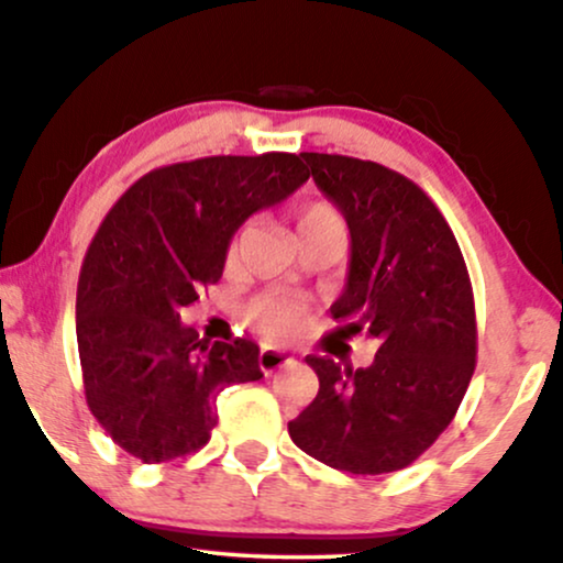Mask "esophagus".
Listing matches in <instances>:
<instances>
[{"mask_svg":"<svg viewBox=\"0 0 563 563\" xmlns=\"http://www.w3.org/2000/svg\"><path fill=\"white\" fill-rule=\"evenodd\" d=\"M290 361H294L290 355H286L283 351H273V347H265V351L260 353V368L265 374H275L277 368L288 366Z\"/></svg>","mask_w":563,"mask_h":563,"instance_id":"1","label":"esophagus"}]
</instances>
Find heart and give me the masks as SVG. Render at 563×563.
I'll list each match as a JSON object with an SVG mask.
<instances>
[{
	"instance_id": "heart-1",
	"label": "heart",
	"mask_w": 563,
	"mask_h": 563,
	"mask_svg": "<svg viewBox=\"0 0 563 563\" xmlns=\"http://www.w3.org/2000/svg\"><path fill=\"white\" fill-rule=\"evenodd\" d=\"M294 220L301 244L314 236H322V233H345L343 216H340V210L334 208L332 202H327V199H309V202H301L294 210ZM241 236H244V231H239V236L233 239V249L239 246ZM246 319L262 338L269 340V343H290V340H296L303 330L306 309L301 301H296V298L269 290V294L257 296L246 306Z\"/></svg>"
}]
</instances>
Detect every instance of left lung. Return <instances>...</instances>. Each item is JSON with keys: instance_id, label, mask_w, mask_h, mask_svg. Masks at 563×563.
I'll return each mask as SVG.
<instances>
[{"instance_id": "1", "label": "left lung", "mask_w": 563, "mask_h": 563, "mask_svg": "<svg viewBox=\"0 0 563 563\" xmlns=\"http://www.w3.org/2000/svg\"><path fill=\"white\" fill-rule=\"evenodd\" d=\"M351 229V267L332 319L366 332L374 364L306 355L319 393L288 423L298 450L353 475L408 467L452 423L475 372L467 265L433 199L408 176L351 155L301 153Z\"/></svg>"}]
</instances>
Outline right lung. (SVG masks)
I'll return each mask as SVG.
<instances>
[{"label": "right lung", "instance_id": "1", "mask_svg": "<svg viewBox=\"0 0 563 563\" xmlns=\"http://www.w3.org/2000/svg\"><path fill=\"white\" fill-rule=\"evenodd\" d=\"M309 179L296 153L212 155L155 168L103 218L77 283V351L96 421L147 465L202 450L223 387L262 379L246 338L179 322L220 280L239 225Z\"/></svg>", "mask_w": 563, "mask_h": 563}]
</instances>
